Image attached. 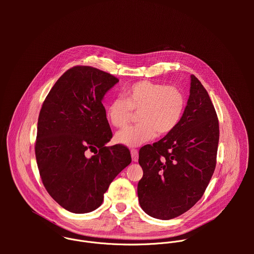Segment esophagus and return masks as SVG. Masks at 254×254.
<instances>
[{
    "mask_svg": "<svg viewBox=\"0 0 254 254\" xmlns=\"http://www.w3.org/2000/svg\"><path fill=\"white\" fill-rule=\"evenodd\" d=\"M130 154H131V159L133 162H137L138 160V152L136 150H131L130 151Z\"/></svg>",
    "mask_w": 254,
    "mask_h": 254,
    "instance_id": "esophagus-1",
    "label": "esophagus"
}]
</instances>
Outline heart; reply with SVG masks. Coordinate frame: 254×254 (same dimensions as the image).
<instances>
[{
  "instance_id": "1",
  "label": "heart",
  "mask_w": 254,
  "mask_h": 254,
  "mask_svg": "<svg viewBox=\"0 0 254 254\" xmlns=\"http://www.w3.org/2000/svg\"><path fill=\"white\" fill-rule=\"evenodd\" d=\"M184 108V94L177 87L140 81L132 84L125 97L112 99L106 107V116L114 127H124L129 123L132 111L139 112V124L116 134L117 142L135 148L151 141L157 134L171 132L182 119Z\"/></svg>"
}]
</instances>
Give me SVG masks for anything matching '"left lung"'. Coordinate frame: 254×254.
<instances>
[{"label": "left lung", "instance_id": "obj_1", "mask_svg": "<svg viewBox=\"0 0 254 254\" xmlns=\"http://www.w3.org/2000/svg\"><path fill=\"white\" fill-rule=\"evenodd\" d=\"M219 124L208 92L191 75L190 95L178 126L162 139L142 147L137 184L141 209L161 220L173 219L203 196L216 166Z\"/></svg>", "mask_w": 254, "mask_h": 254}]
</instances>
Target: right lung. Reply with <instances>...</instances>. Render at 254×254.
I'll list each match as a JSON object with an SVG mask.
<instances>
[{
	"label": "right lung",
	"mask_w": 254,
	"mask_h": 254,
	"mask_svg": "<svg viewBox=\"0 0 254 254\" xmlns=\"http://www.w3.org/2000/svg\"><path fill=\"white\" fill-rule=\"evenodd\" d=\"M118 82L97 68L75 66L56 81L43 102L36 160L47 192L69 212L97 209L114 179L131 162L123 144L105 146L113 132L102 99Z\"/></svg>",
	"instance_id": "obj_1"
}]
</instances>
